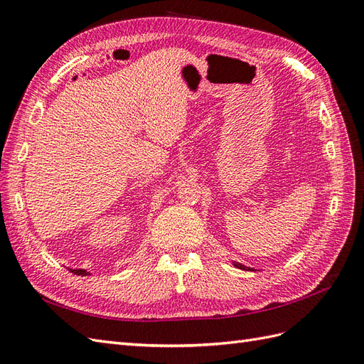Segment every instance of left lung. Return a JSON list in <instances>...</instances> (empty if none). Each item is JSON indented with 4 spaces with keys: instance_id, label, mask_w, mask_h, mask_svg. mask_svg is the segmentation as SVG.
Masks as SVG:
<instances>
[{
    "instance_id": "8db88e82",
    "label": "left lung",
    "mask_w": 364,
    "mask_h": 364,
    "mask_svg": "<svg viewBox=\"0 0 364 364\" xmlns=\"http://www.w3.org/2000/svg\"><path fill=\"white\" fill-rule=\"evenodd\" d=\"M234 266L237 269H241V270H252L250 267H246V266H243V264H240V262H234Z\"/></svg>"
}]
</instances>
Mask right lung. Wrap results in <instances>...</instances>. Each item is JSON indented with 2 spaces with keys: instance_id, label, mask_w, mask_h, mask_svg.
Returning <instances> with one entry per match:
<instances>
[{
  "instance_id": "obj_1",
  "label": "right lung",
  "mask_w": 364,
  "mask_h": 364,
  "mask_svg": "<svg viewBox=\"0 0 364 364\" xmlns=\"http://www.w3.org/2000/svg\"><path fill=\"white\" fill-rule=\"evenodd\" d=\"M70 272H73L74 274H80V277H86V274H90V272H86L83 269H70Z\"/></svg>"
}]
</instances>
